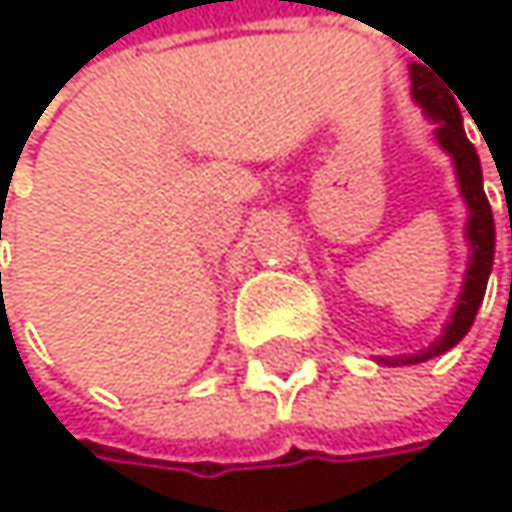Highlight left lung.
<instances>
[{
	"instance_id": "left-lung-1",
	"label": "left lung",
	"mask_w": 512,
	"mask_h": 512,
	"mask_svg": "<svg viewBox=\"0 0 512 512\" xmlns=\"http://www.w3.org/2000/svg\"><path fill=\"white\" fill-rule=\"evenodd\" d=\"M412 76V97L415 103L427 112V118L436 124V139L439 145L454 156V168H457V180H460V195L468 204V225H465V240L471 246L468 255V269L462 278V293L454 305V314L448 320V326L442 329L439 341H433L427 350H418L412 356H394V358H379V364H418L427 358L442 356L451 347H457L465 332L471 329L477 308L483 302L486 293V281L492 272V257H495V219H492V207L486 201L483 192V171H480V159L474 145L468 142L465 130H462V115L454 94L421 64L409 67Z\"/></svg>"
}]
</instances>
